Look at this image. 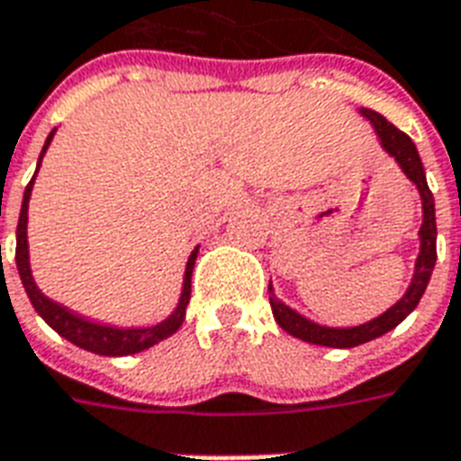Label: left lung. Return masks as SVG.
<instances>
[{
	"instance_id": "8db88e82",
	"label": "left lung",
	"mask_w": 461,
	"mask_h": 461,
	"mask_svg": "<svg viewBox=\"0 0 461 461\" xmlns=\"http://www.w3.org/2000/svg\"><path fill=\"white\" fill-rule=\"evenodd\" d=\"M361 115L371 120L373 130L378 134L383 149L391 154L393 159L398 161V167L402 169V174L418 186L420 198H422L420 255L418 263H415L412 282H410L408 292L402 294V300L395 302L388 312H383L381 317H375L373 321H366L361 327L334 329L314 324V321H309V319H304L302 314H297V312L287 307V304H282V302L275 297V292H272L270 285V307L272 314H275V321H277L287 334H292V337L302 339V341H309V344L331 346V348H354V346L373 341V339L383 337V334H388L391 329L398 327L402 319L408 317L410 312L418 307L420 297L425 294V287H428L429 275H432V267H435V260H438L435 198H432V191H429L428 179H425V169H422V161H420V154L418 149H415V142L410 140L408 134L401 132L395 124H391L385 117L378 115V113H373L368 107L361 110Z\"/></svg>"
}]
</instances>
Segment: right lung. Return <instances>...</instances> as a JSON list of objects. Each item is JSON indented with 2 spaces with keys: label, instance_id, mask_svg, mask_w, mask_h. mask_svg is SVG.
Masks as SVG:
<instances>
[{
  "label": "right lung",
  "instance_id": "1",
  "mask_svg": "<svg viewBox=\"0 0 461 461\" xmlns=\"http://www.w3.org/2000/svg\"><path fill=\"white\" fill-rule=\"evenodd\" d=\"M53 132L49 134V140L43 144L41 157L49 149L51 144ZM41 157H39V167H41ZM39 171V169H36ZM33 179L36 174L29 181V186L23 191L22 201V213H19V226H16V267H19V277H22V285L29 300H32L33 309L43 317V321L51 329H56L60 337L68 339L70 344L80 346L86 351H93V354L100 356H130L140 354L149 346L159 344L164 339H169L171 334H176L179 327L184 324V317H186V304L191 300V272H194V263H196L198 248L189 255V263H186V272H184V290H181V300L174 309V314L169 319H164L161 324H154V327L144 329H117L107 327V324H95V321H88V319L73 314L70 309L60 307L49 297H43V292L36 287V282L32 277V267H29V245H26V221H29V198H32Z\"/></svg>",
  "mask_w": 461,
  "mask_h": 461
}]
</instances>
